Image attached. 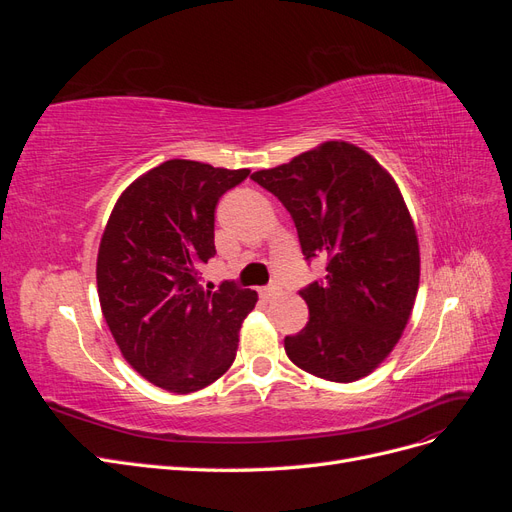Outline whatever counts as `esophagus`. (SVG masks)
I'll use <instances>...</instances> for the list:
<instances>
[{"instance_id":"obj_1","label":"esophagus","mask_w":512,"mask_h":512,"mask_svg":"<svg viewBox=\"0 0 512 512\" xmlns=\"http://www.w3.org/2000/svg\"><path fill=\"white\" fill-rule=\"evenodd\" d=\"M277 290H280L277 286H265V288H260L258 292H260L262 299H271V297H275Z\"/></svg>"}]
</instances>
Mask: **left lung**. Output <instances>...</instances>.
<instances>
[{
  "label": "left lung",
  "instance_id": "left-lung-1",
  "mask_svg": "<svg viewBox=\"0 0 512 512\" xmlns=\"http://www.w3.org/2000/svg\"><path fill=\"white\" fill-rule=\"evenodd\" d=\"M252 179L280 198L297 226L305 260L327 258L307 284L305 329L284 339L307 374L354 382L371 374L410 320L421 258L397 183L361 147L329 141Z\"/></svg>",
  "mask_w": 512,
  "mask_h": 512
}]
</instances>
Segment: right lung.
<instances>
[{
  "mask_svg": "<svg viewBox=\"0 0 512 512\" xmlns=\"http://www.w3.org/2000/svg\"><path fill=\"white\" fill-rule=\"evenodd\" d=\"M250 170L168 160L138 177L108 218L98 252V297L115 342L138 374L170 393L218 380L237 356L258 294L200 286L215 256V205Z\"/></svg>",
  "mask_w": 512,
  "mask_h": 512,
  "instance_id": "right-lung-1",
  "label": "right lung"
}]
</instances>
